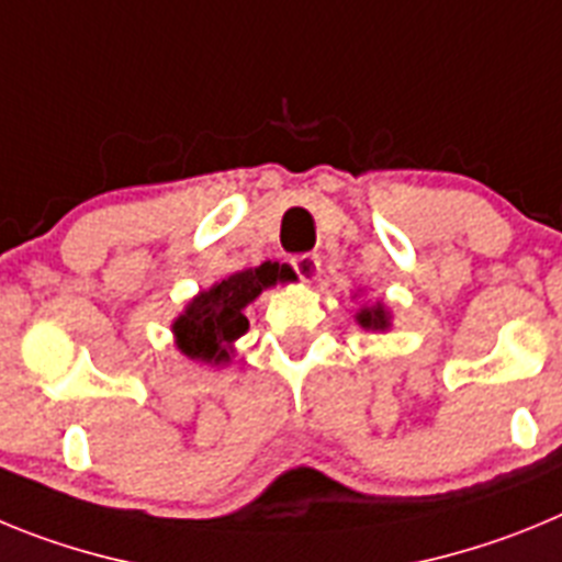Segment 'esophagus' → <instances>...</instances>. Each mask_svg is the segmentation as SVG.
<instances>
[{"label":"esophagus","mask_w":562,"mask_h":562,"mask_svg":"<svg viewBox=\"0 0 562 562\" xmlns=\"http://www.w3.org/2000/svg\"><path fill=\"white\" fill-rule=\"evenodd\" d=\"M292 267L304 281H315L317 272H321V258L315 252H297V256H292Z\"/></svg>","instance_id":"34e87169"}]
</instances>
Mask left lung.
<instances>
[{
	"label": "left lung",
	"instance_id": "left-lung-1",
	"mask_svg": "<svg viewBox=\"0 0 562 562\" xmlns=\"http://www.w3.org/2000/svg\"><path fill=\"white\" fill-rule=\"evenodd\" d=\"M357 324H360L362 329H385V326H389V315H385L382 306H371V310L357 312Z\"/></svg>",
	"mask_w": 562,
	"mask_h": 562
}]
</instances>
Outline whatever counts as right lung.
Masks as SVG:
<instances>
[{
	"label": "right lung",
	"mask_w": 562,
	"mask_h": 562,
	"mask_svg": "<svg viewBox=\"0 0 562 562\" xmlns=\"http://www.w3.org/2000/svg\"><path fill=\"white\" fill-rule=\"evenodd\" d=\"M290 267L267 261L256 270L236 272L202 292L200 297H193L186 315L177 317V324H173V335H177L182 355L202 362L231 360L227 357L231 342L247 331V317L241 310L252 297H258L261 290L272 286L276 281H290Z\"/></svg>",
	"instance_id": "right-lung-1"
}]
</instances>
